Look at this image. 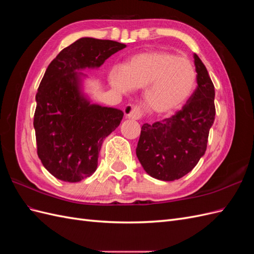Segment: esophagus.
<instances>
[{
    "instance_id": "obj_1",
    "label": "esophagus",
    "mask_w": 254,
    "mask_h": 254,
    "mask_svg": "<svg viewBox=\"0 0 254 254\" xmlns=\"http://www.w3.org/2000/svg\"><path fill=\"white\" fill-rule=\"evenodd\" d=\"M124 113L126 119H132V120H140L142 117V111L137 106L127 105L124 108Z\"/></svg>"
}]
</instances>
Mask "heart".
<instances>
[{"mask_svg": "<svg viewBox=\"0 0 254 254\" xmlns=\"http://www.w3.org/2000/svg\"><path fill=\"white\" fill-rule=\"evenodd\" d=\"M197 74L190 61L165 51L135 54L109 73L111 87L121 93L144 89V106L152 113H170L188 101Z\"/></svg>", "mask_w": 254, "mask_h": 254, "instance_id": "1", "label": "heart"}]
</instances>
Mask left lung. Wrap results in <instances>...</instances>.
<instances>
[{"label": "left lung", "mask_w": 254, "mask_h": 254, "mask_svg": "<svg viewBox=\"0 0 254 254\" xmlns=\"http://www.w3.org/2000/svg\"><path fill=\"white\" fill-rule=\"evenodd\" d=\"M197 88L182 109L173 117L144 124L136 157L152 178L174 181L197 165L206 150L210 128L215 120V90L205 65L196 54Z\"/></svg>", "instance_id": "8db88e82"}]
</instances>
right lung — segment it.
Returning <instances> with one entry per match:
<instances>
[{"mask_svg": "<svg viewBox=\"0 0 254 254\" xmlns=\"http://www.w3.org/2000/svg\"><path fill=\"white\" fill-rule=\"evenodd\" d=\"M125 48L117 41L80 38L45 71L36 94L34 127L38 157L55 178L78 182L96 171L102 144L124 113L91 104L80 88L84 75L77 71L99 67Z\"/></svg>", "mask_w": 254, "mask_h": 254, "instance_id": "1", "label": "right lung"}]
</instances>
